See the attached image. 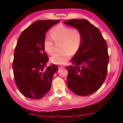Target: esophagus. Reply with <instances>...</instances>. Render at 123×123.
I'll use <instances>...</instances> for the list:
<instances>
[{"label":"esophagus","mask_w":123,"mask_h":123,"mask_svg":"<svg viewBox=\"0 0 123 123\" xmlns=\"http://www.w3.org/2000/svg\"><path fill=\"white\" fill-rule=\"evenodd\" d=\"M63 67H62V66H59V67H58V68H59V69H62V68H63Z\"/></svg>","instance_id":"1"}]
</instances>
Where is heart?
<instances>
[{
    "instance_id": "obj_1",
    "label": "heart",
    "mask_w": 123,
    "mask_h": 123,
    "mask_svg": "<svg viewBox=\"0 0 123 123\" xmlns=\"http://www.w3.org/2000/svg\"><path fill=\"white\" fill-rule=\"evenodd\" d=\"M50 35L44 39V50L49 55L54 51L55 42L61 41L59 52L54 53L50 60L55 64L62 65L67 63L71 54H76L80 49L83 40L82 33L78 28H72L62 24H59L50 31Z\"/></svg>"
}]
</instances>
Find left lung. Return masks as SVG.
<instances>
[{
  "mask_svg": "<svg viewBox=\"0 0 123 123\" xmlns=\"http://www.w3.org/2000/svg\"><path fill=\"white\" fill-rule=\"evenodd\" d=\"M64 23L79 29L83 40L79 51L67 67L68 87L78 96H86L97 91L107 74L109 55L107 44L97 27L87 20L72 19Z\"/></svg>",
  "mask_w": 123,
  "mask_h": 123,
  "instance_id": "1",
  "label": "left lung"
}]
</instances>
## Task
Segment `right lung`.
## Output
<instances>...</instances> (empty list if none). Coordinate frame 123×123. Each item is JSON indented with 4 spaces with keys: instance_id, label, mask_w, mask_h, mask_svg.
Masks as SVG:
<instances>
[{
    "instance_id": "right-lung-1",
    "label": "right lung",
    "mask_w": 123,
    "mask_h": 123,
    "mask_svg": "<svg viewBox=\"0 0 123 123\" xmlns=\"http://www.w3.org/2000/svg\"><path fill=\"white\" fill-rule=\"evenodd\" d=\"M59 20H38L24 30L18 39L14 51L12 69L16 84L26 97H43L51 87L55 64L44 69L49 57L44 52L46 32Z\"/></svg>"
}]
</instances>
